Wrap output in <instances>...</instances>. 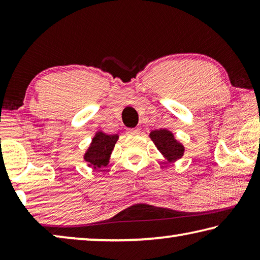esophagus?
I'll return each mask as SVG.
<instances>
[{
    "instance_id": "1",
    "label": "esophagus",
    "mask_w": 260,
    "mask_h": 260,
    "mask_svg": "<svg viewBox=\"0 0 260 260\" xmlns=\"http://www.w3.org/2000/svg\"><path fill=\"white\" fill-rule=\"evenodd\" d=\"M127 133H128V135H139L141 133V131L139 128H134V129H129Z\"/></svg>"
}]
</instances>
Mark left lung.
I'll use <instances>...</instances> for the list:
<instances>
[{
  "mask_svg": "<svg viewBox=\"0 0 260 260\" xmlns=\"http://www.w3.org/2000/svg\"><path fill=\"white\" fill-rule=\"evenodd\" d=\"M149 138L155 143L158 150L170 162H174L182 158L184 153V146L175 139L172 132L160 128L151 131L149 134Z\"/></svg>",
  "mask_w": 260,
  "mask_h": 260,
  "instance_id": "obj_1",
  "label": "left lung"
}]
</instances>
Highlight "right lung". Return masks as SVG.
<instances>
[{"instance_id": "obj_1", "label": "right lung", "mask_w": 260, "mask_h": 260, "mask_svg": "<svg viewBox=\"0 0 260 260\" xmlns=\"http://www.w3.org/2000/svg\"><path fill=\"white\" fill-rule=\"evenodd\" d=\"M118 139H119L118 134H107L103 131L96 132L89 147L83 155V160L87 162L88 167L99 170L101 167L107 166Z\"/></svg>"}]
</instances>
